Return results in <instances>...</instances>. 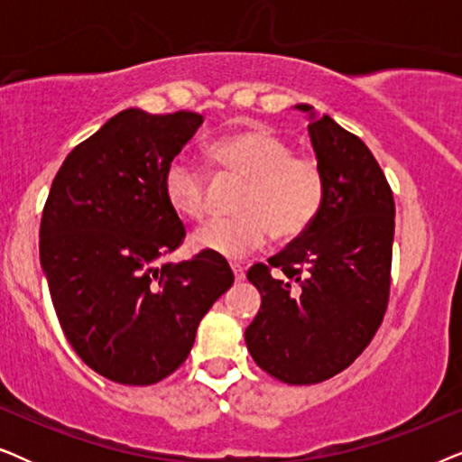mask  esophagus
<instances>
[{
    "mask_svg": "<svg viewBox=\"0 0 462 462\" xmlns=\"http://www.w3.org/2000/svg\"><path fill=\"white\" fill-rule=\"evenodd\" d=\"M231 269H233V275H236V282H242L245 277V267L239 263H231Z\"/></svg>",
    "mask_w": 462,
    "mask_h": 462,
    "instance_id": "34e87169",
    "label": "esophagus"
}]
</instances>
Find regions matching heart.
Returning <instances> with one entry per match:
<instances>
[{
  "label": "heart",
  "instance_id": "obj_1",
  "mask_svg": "<svg viewBox=\"0 0 462 462\" xmlns=\"http://www.w3.org/2000/svg\"><path fill=\"white\" fill-rule=\"evenodd\" d=\"M208 160L223 179L242 180L237 217L212 220L193 236V248L242 258L263 248L269 236L288 244L311 229L326 199V179L313 157L296 155L286 138L267 125H245L208 147ZM163 195L182 220L206 218L210 210L208 176L176 160L163 176Z\"/></svg>",
  "mask_w": 462,
  "mask_h": 462
}]
</instances>
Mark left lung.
<instances>
[{"label":"left lung","instance_id":"obj_1","mask_svg":"<svg viewBox=\"0 0 462 462\" xmlns=\"http://www.w3.org/2000/svg\"><path fill=\"white\" fill-rule=\"evenodd\" d=\"M296 109L311 116L309 136L326 199L305 236L248 269L263 302L245 328V345L277 381L315 384L349 368L383 324L395 201L362 138L332 117H315L311 105Z\"/></svg>","mask_w":462,"mask_h":462}]
</instances>
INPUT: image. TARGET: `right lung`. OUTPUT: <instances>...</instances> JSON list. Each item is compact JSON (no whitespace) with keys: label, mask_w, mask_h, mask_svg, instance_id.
<instances>
[{"label":"right lung","mask_w":462,"mask_h":462,"mask_svg":"<svg viewBox=\"0 0 462 462\" xmlns=\"http://www.w3.org/2000/svg\"><path fill=\"white\" fill-rule=\"evenodd\" d=\"M199 113L125 109L62 162L43 206L40 258L56 318L100 376L155 384L185 362L195 332L233 283L223 256L166 263L185 239L163 176Z\"/></svg>","instance_id":"obj_1"}]
</instances>
